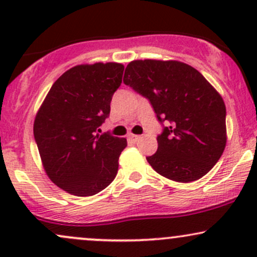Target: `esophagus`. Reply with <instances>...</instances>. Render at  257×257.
<instances>
[{
  "label": "esophagus",
  "mask_w": 257,
  "mask_h": 257,
  "mask_svg": "<svg viewBox=\"0 0 257 257\" xmlns=\"http://www.w3.org/2000/svg\"><path fill=\"white\" fill-rule=\"evenodd\" d=\"M140 138H141L140 135H134V134H131L128 137V139L132 141V143H137V141L140 140Z\"/></svg>",
  "instance_id": "obj_1"
}]
</instances>
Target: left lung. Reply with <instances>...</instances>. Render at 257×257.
<instances>
[{
  "label": "left lung",
  "instance_id": "left-lung-1",
  "mask_svg": "<svg viewBox=\"0 0 257 257\" xmlns=\"http://www.w3.org/2000/svg\"><path fill=\"white\" fill-rule=\"evenodd\" d=\"M123 82L149 100L163 126L150 166L178 182L204 176L227 140L226 106L213 85L190 65L150 59L129 63Z\"/></svg>",
  "mask_w": 257,
  "mask_h": 257
}]
</instances>
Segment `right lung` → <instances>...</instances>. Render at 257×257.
<instances>
[{
  "label": "right lung",
  "mask_w": 257,
  "mask_h": 257,
  "mask_svg": "<svg viewBox=\"0 0 257 257\" xmlns=\"http://www.w3.org/2000/svg\"><path fill=\"white\" fill-rule=\"evenodd\" d=\"M123 70L117 63L67 70L52 85L36 114L34 137L47 175L73 196H94L117 175L126 140L96 131L110 116Z\"/></svg>",
  "instance_id": "1"
}]
</instances>
